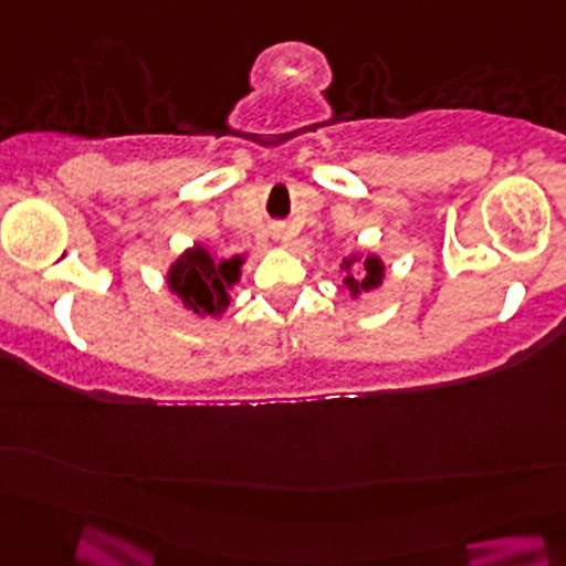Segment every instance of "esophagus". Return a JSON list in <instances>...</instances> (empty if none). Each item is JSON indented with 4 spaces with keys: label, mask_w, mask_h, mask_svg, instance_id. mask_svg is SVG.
<instances>
[{
    "label": "esophagus",
    "mask_w": 566,
    "mask_h": 566,
    "mask_svg": "<svg viewBox=\"0 0 566 566\" xmlns=\"http://www.w3.org/2000/svg\"><path fill=\"white\" fill-rule=\"evenodd\" d=\"M272 239L274 241H286V239H290V235H286V231H284V226H274V229H272Z\"/></svg>",
    "instance_id": "esophagus-1"
}]
</instances>
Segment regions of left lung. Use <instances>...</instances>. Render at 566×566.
I'll list each match as a JSON object with an SVG mask.
<instances>
[{
	"instance_id": "1",
	"label": "left lung",
	"mask_w": 566,
	"mask_h": 566,
	"mask_svg": "<svg viewBox=\"0 0 566 566\" xmlns=\"http://www.w3.org/2000/svg\"><path fill=\"white\" fill-rule=\"evenodd\" d=\"M343 276V290L350 294V300H360V294L374 292L384 284L386 276V264L378 254H370V251H350L348 256L340 261Z\"/></svg>"
}]
</instances>
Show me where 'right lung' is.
I'll use <instances>...</instances> for the list:
<instances>
[{
    "instance_id": "obj_1",
    "label": "right lung",
    "mask_w": 566,
    "mask_h": 566,
    "mask_svg": "<svg viewBox=\"0 0 566 566\" xmlns=\"http://www.w3.org/2000/svg\"><path fill=\"white\" fill-rule=\"evenodd\" d=\"M247 256L216 259L206 243H192L165 274V284L182 307L196 317H221L231 305V290L241 282Z\"/></svg>"
}]
</instances>
